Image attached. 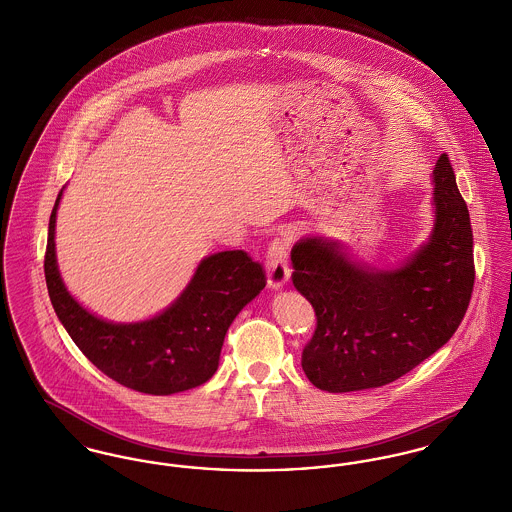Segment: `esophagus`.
Listing matches in <instances>:
<instances>
[{
    "mask_svg": "<svg viewBox=\"0 0 512 512\" xmlns=\"http://www.w3.org/2000/svg\"><path fill=\"white\" fill-rule=\"evenodd\" d=\"M288 247L284 237H276L267 251V284L269 288L278 290L282 288L288 278H290V269H288Z\"/></svg>",
    "mask_w": 512,
    "mask_h": 512,
    "instance_id": "34e87169",
    "label": "esophagus"
}]
</instances>
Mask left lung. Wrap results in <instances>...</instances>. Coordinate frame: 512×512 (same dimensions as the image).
I'll use <instances>...</instances> for the list:
<instances>
[{"label":"left lung","instance_id":"left-lung-1","mask_svg":"<svg viewBox=\"0 0 512 512\" xmlns=\"http://www.w3.org/2000/svg\"><path fill=\"white\" fill-rule=\"evenodd\" d=\"M433 183V232L397 267L358 263L325 236L292 247V282L317 317L302 353L315 388L345 394L386 386L456 333L475 278L472 222L446 154L434 165Z\"/></svg>","mask_w":512,"mask_h":512}]
</instances>
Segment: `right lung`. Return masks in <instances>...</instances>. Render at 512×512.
<instances>
[{"label":"right lung","mask_w":512,"mask_h":512,"mask_svg":"<svg viewBox=\"0 0 512 512\" xmlns=\"http://www.w3.org/2000/svg\"><path fill=\"white\" fill-rule=\"evenodd\" d=\"M62 193L48 222L44 276L52 308L79 351L103 374L142 394H179L208 382L228 327L267 284L263 267L239 249L208 255L163 312L132 323L107 321L79 304L58 271L54 234Z\"/></svg>","instance_id":"1"}]
</instances>
